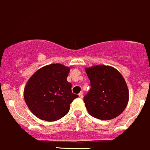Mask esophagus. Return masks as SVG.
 Here are the masks:
<instances>
[{"instance_id":"obj_1","label":"esophagus","mask_w":150,"mask_h":150,"mask_svg":"<svg viewBox=\"0 0 150 150\" xmlns=\"http://www.w3.org/2000/svg\"><path fill=\"white\" fill-rule=\"evenodd\" d=\"M83 96H84V95H83V92H81L79 94V97L80 98H83Z\"/></svg>"}]
</instances>
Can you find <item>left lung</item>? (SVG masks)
<instances>
[{"mask_svg":"<svg viewBox=\"0 0 150 150\" xmlns=\"http://www.w3.org/2000/svg\"><path fill=\"white\" fill-rule=\"evenodd\" d=\"M90 90L84 97L88 112L100 120H110L123 112L129 101V89L120 72L111 66L86 68Z\"/></svg>","mask_w":150,"mask_h":150,"instance_id":"1","label":"left lung"}]
</instances>
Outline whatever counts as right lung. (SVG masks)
I'll list each match as a JSON object with an SVG mask.
<instances>
[{"label":"right lung","mask_w":150,"mask_h":150,"mask_svg":"<svg viewBox=\"0 0 150 150\" xmlns=\"http://www.w3.org/2000/svg\"><path fill=\"white\" fill-rule=\"evenodd\" d=\"M70 69L64 65L50 64L31 76L24 88L25 103L40 119L54 121L69 112L70 104L78 95L72 93L66 79Z\"/></svg>","instance_id":"right-lung-1"}]
</instances>
